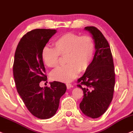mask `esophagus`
<instances>
[{"label": "esophagus", "mask_w": 133, "mask_h": 133, "mask_svg": "<svg viewBox=\"0 0 133 133\" xmlns=\"http://www.w3.org/2000/svg\"><path fill=\"white\" fill-rule=\"evenodd\" d=\"M66 87H67V88H68V89H70L71 88V87H72V85L71 84H70V83H67Z\"/></svg>", "instance_id": "obj_1"}]
</instances>
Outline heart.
Returning a JSON list of instances; mask_svg holds the SVG:
<instances>
[{
  "label": "heart",
  "instance_id": "1",
  "mask_svg": "<svg viewBox=\"0 0 133 133\" xmlns=\"http://www.w3.org/2000/svg\"><path fill=\"white\" fill-rule=\"evenodd\" d=\"M54 48L45 46L42 50V59L46 66L57 68L61 56H65L68 64L52 71L51 78L55 81L70 82L79 72L86 71L91 65L95 44L93 38L74 33H67L59 36L54 43Z\"/></svg>",
  "mask_w": 133,
  "mask_h": 133
}]
</instances>
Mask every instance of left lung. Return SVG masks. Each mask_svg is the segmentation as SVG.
I'll return each instance as SVG.
<instances>
[{
    "instance_id": "1",
    "label": "left lung",
    "mask_w": 133,
    "mask_h": 133,
    "mask_svg": "<svg viewBox=\"0 0 133 133\" xmlns=\"http://www.w3.org/2000/svg\"><path fill=\"white\" fill-rule=\"evenodd\" d=\"M85 30L92 34L96 52L91 65L77 83L83 91L79 107L86 116L98 118L107 110L113 98L115 70L110 45L102 32L95 26Z\"/></svg>"
}]
</instances>
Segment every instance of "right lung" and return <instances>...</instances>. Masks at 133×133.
<instances>
[{
    "mask_svg": "<svg viewBox=\"0 0 133 133\" xmlns=\"http://www.w3.org/2000/svg\"><path fill=\"white\" fill-rule=\"evenodd\" d=\"M56 33L55 30L35 29L28 32L19 42L14 55L13 75L17 91L34 116L50 118L56 113L60 98L66 91L63 83L54 81L50 87L41 88L47 77L42 59V50Z\"/></svg>",
    "mask_w": 133,
    "mask_h": 133,
    "instance_id": "obj_1",
    "label": "right lung"
}]
</instances>
